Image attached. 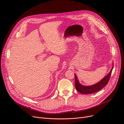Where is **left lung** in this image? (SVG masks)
<instances>
[{
  "label": "left lung",
  "instance_id": "1",
  "mask_svg": "<svg viewBox=\"0 0 124 124\" xmlns=\"http://www.w3.org/2000/svg\"><path fill=\"white\" fill-rule=\"evenodd\" d=\"M113 66H112L110 72L105 76L103 78H102L101 81H100L97 83L91 85V86H84L81 85L78 82V79L76 74H75V87L77 90L81 94H89L94 93L95 92L99 91L102 88L107 85L108 81L110 79Z\"/></svg>",
  "mask_w": 124,
  "mask_h": 124
}]
</instances>
